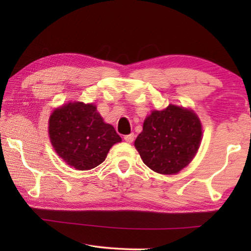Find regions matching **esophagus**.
Wrapping results in <instances>:
<instances>
[{"label": "esophagus", "mask_w": 251, "mask_h": 251, "mask_svg": "<svg viewBox=\"0 0 251 251\" xmlns=\"http://www.w3.org/2000/svg\"><path fill=\"white\" fill-rule=\"evenodd\" d=\"M134 138H135L134 134H129V135H125L124 136V141L127 142V143H133Z\"/></svg>", "instance_id": "34e87169"}]
</instances>
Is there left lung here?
I'll list each match as a JSON object with an SVG mask.
<instances>
[{
  "label": "left lung",
  "mask_w": 251,
  "mask_h": 251,
  "mask_svg": "<svg viewBox=\"0 0 251 251\" xmlns=\"http://www.w3.org/2000/svg\"><path fill=\"white\" fill-rule=\"evenodd\" d=\"M201 124L192 109L168 105L145 118L135 147L144 164L163 175H174L196 155L201 141Z\"/></svg>",
  "instance_id": "left-lung-1"
}]
</instances>
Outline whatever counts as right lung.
I'll return each mask as SVG.
<instances>
[{"mask_svg": "<svg viewBox=\"0 0 251 251\" xmlns=\"http://www.w3.org/2000/svg\"><path fill=\"white\" fill-rule=\"evenodd\" d=\"M49 135L55 151L78 171L95 168L105 160L114 144L122 142L93 104L74 101L50 114Z\"/></svg>", "mask_w": 251, "mask_h": 251, "instance_id": "right-lung-1", "label": "right lung"}]
</instances>
